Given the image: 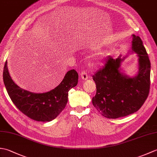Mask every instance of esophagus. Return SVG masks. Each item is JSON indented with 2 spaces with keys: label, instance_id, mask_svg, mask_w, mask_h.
Listing matches in <instances>:
<instances>
[{
  "label": "esophagus",
  "instance_id": "obj_1",
  "mask_svg": "<svg viewBox=\"0 0 157 157\" xmlns=\"http://www.w3.org/2000/svg\"><path fill=\"white\" fill-rule=\"evenodd\" d=\"M81 78L83 79V80H86V79H87L88 78V73H86L85 71H83L81 72Z\"/></svg>",
  "mask_w": 157,
  "mask_h": 157
}]
</instances>
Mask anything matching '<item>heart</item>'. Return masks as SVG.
<instances>
[{
  "instance_id": "heart-1",
  "label": "heart",
  "mask_w": 157,
  "mask_h": 157,
  "mask_svg": "<svg viewBox=\"0 0 157 157\" xmlns=\"http://www.w3.org/2000/svg\"><path fill=\"white\" fill-rule=\"evenodd\" d=\"M87 46L93 48H101V45L98 44H95V43H90V44H88ZM105 57V53L102 51H99L98 52L95 53V54L92 56L91 58V65L92 66H97L101 64L102 61Z\"/></svg>"
}]
</instances>
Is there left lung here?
Returning <instances> with one entry per match:
<instances>
[{
	"label": "left lung",
	"mask_w": 157,
	"mask_h": 157,
	"mask_svg": "<svg viewBox=\"0 0 157 157\" xmlns=\"http://www.w3.org/2000/svg\"><path fill=\"white\" fill-rule=\"evenodd\" d=\"M132 36V52L139 57L138 74L133 78L125 75L120 68L125 57L109 56L105 66L92 76L96 86L92 104L106 118L117 119L138 111L149 94L151 62L141 38Z\"/></svg>",
	"instance_id": "left-lung-1"
}]
</instances>
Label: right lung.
Wrapping results in <instances>:
<instances>
[{"instance_id":"add662e5","label":"right lung","mask_w":157,"mask_h":157,"mask_svg":"<svg viewBox=\"0 0 157 157\" xmlns=\"http://www.w3.org/2000/svg\"><path fill=\"white\" fill-rule=\"evenodd\" d=\"M3 81L9 97L20 111L37 121H51L65 109L69 90L78 84V73L74 69L67 71L63 81L52 90L34 93L25 90L13 81L5 62Z\"/></svg>"}]
</instances>
